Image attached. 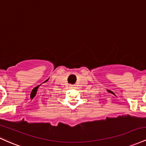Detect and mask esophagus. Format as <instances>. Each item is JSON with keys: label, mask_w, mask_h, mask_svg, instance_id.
Returning a JSON list of instances; mask_svg holds the SVG:
<instances>
[{"label": "esophagus", "mask_w": 146, "mask_h": 146, "mask_svg": "<svg viewBox=\"0 0 146 146\" xmlns=\"http://www.w3.org/2000/svg\"><path fill=\"white\" fill-rule=\"evenodd\" d=\"M69 86H70V88H74V86H72V85H69Z\"/></svg>", "instance_id": "esophagus-1"}]
</instances>
